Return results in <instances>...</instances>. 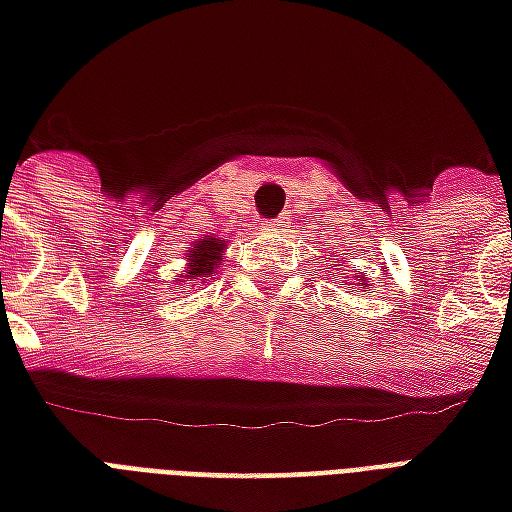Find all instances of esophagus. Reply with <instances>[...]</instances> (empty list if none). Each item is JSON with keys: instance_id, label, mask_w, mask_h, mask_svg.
Returning <instances> with one entry per match:
<instances>
[{"instance_id": "esophagus-1", "label": "esophagus", "mask_w": 512, "mask_h": 512, "mask_svg": "<svg viewBox=\"0 0 512 512\" xmlns=\"http://www.w3.org/2000/svg\"><path fill=\"white\" fill-rule=\"evenodd\" d=\"M282 219H287V217H279V219H274V222H268L266 227H274V230H276V227H279V222H282Z\"/></svg>"}]
</instances>
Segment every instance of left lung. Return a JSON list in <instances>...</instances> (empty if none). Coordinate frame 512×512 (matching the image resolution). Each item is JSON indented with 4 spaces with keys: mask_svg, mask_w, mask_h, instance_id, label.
<instances>
[{
    "mask_svg": "<svg viewBox=\"0 0 512 512\" xmlns=\"http://www.w3.org/2000/svg\"><path fill=\"white\" fill-rule=\"evenodd\" d=\"M355 285H358V290H366V276H355Z\"/></svg>",
    "mask_w": 512,
    "mask_h": 512,
    "instance_id": "8db88e82",
    "label": "left lung"
}]
</instances>
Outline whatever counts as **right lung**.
<instances>
[{
	"instance_id": "add662e5",
	"label": "right lung",
	"mask_w": 512,
	"mask_h": 512,
	"mask_svg": "<svg viewBox=\"0 0 512 512\" xmlns=\"http://www.w3.org/2000/svg\"><path fill=\"white\" fill-rule=\"evenodd\" d=\"M227 241L217 236L195 238L192 246H187V268L181 271L176 285H195V282H208L217 276V268L225 260Z\"/></svg>"
}]
</instances>
